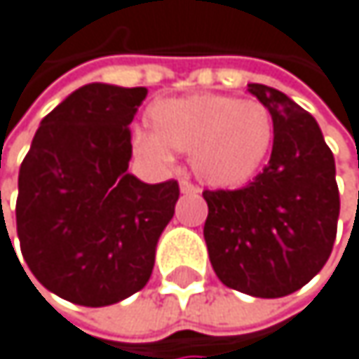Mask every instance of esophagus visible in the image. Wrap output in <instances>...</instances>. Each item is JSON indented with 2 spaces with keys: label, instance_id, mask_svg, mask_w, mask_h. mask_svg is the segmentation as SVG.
Here are the masks:
<instances>
[{
  "label": "esophagus",
  "instance_id": "esophagus-1",
  "mask_svg": "<svg viewBox=\"0 0 359 359\" xmlns=\"http://www.w3.org/2000/svg\"><path fill=\"white\" fill-rule=\"evenodd\" d=\"M181 191L183 194H200V187L194 185L191 181H187V178H183V181H181Z\"/></svg>",
  "mask_w": 359,
  "mask_h": 359
}]
</instances>
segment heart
<instances>
[{
    "label": "heart",
    "instance_id": "obj_1",
    "mask_svg": "<svg viewBox=\"0 0 359 359\" xmlns=\"http://www.w3.org/2000/svg\"><path fill=\"white\" fill-rule=\"evenodd\" d=\"M147 130L134 134V149L157 165L172 151L191 153V168L204 183L236 189L261 172L276 136L271 111L252 98L200 92L161 98L147 109Z\"/></svg>",
    "mask_w": 359,
    "mask_h": 359
}]
</instances>
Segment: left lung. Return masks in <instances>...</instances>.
Here are the masks:
<instances>
[{"label":"left lung","instance_id":"1","mask_svg":"<svg viewBox=\"0 0 359 359\" xmlns=\"http://www.w3.org/2000/svg\"><path fill=\"white\" fill-rule=\"evenodd\" d=\"M248 90L271 111V157L246 187L204 191V240L227 288L280 299L313 280L332 252L341 210L334 155L313 115L284 92Z\"/></svg>","mask_w":359,"mask_h":359}]
</instances>
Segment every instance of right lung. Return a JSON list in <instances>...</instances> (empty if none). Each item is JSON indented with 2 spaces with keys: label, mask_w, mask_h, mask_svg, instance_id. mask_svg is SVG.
I'll list each match as a JSON object with an SVG mask.
<instances>
[{
  "label": "right lung",
  "mask_w": 359,
  "mask_h": 359,
  "mask_svg": "<svg viewBox=\"0 0 359 359\" xmlns=\"http://www.w3.org/2000/svg\"><path fill=\"white\" fill-rule=\"evenodd\" d=\"M144 96L147 88L81 86L41 119L20 163L22 259L43 288L75 305L104 307L144 288L174 217L176 181L147 185L128 172V126Z\"/></svg>",
  "instance_id": "1"
}]
</instances>
